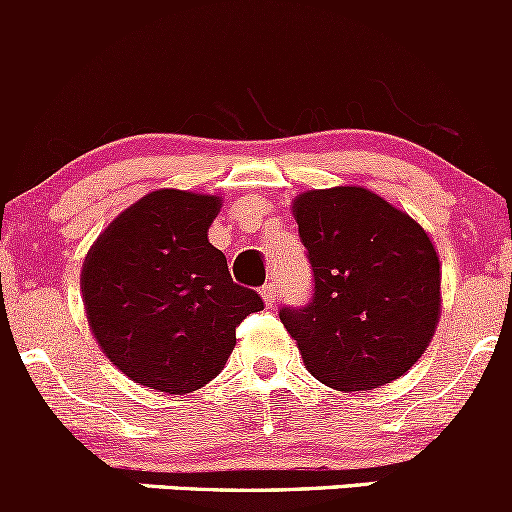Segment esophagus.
<instances>
[{
    "label": "esophagus",
    "mask_w": 512,
    "mask_h": 512,
    "mask_svg": "<svg viewBox=\"0 0 512 512\" xmlns=\"http://www.w3.org/2000/svg\"><path fill=\"white\" fill-rule=\"evenodd\" d=\"M261 298L266 301V306H273V303H276V298H278L276 286H273V283H266V286H261Z\"/></svg>",
    "instance_id": "34e87169"
}]
</instances>
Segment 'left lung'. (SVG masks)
<instances>
[{
    "label": "left lung",
    "instance_id": "obj_1",
    "mask_svg": "<svg viewBox=\"0 0 512 512\" xmlns=\"http://www.w3.org/2000/svg\"><path fill=\"white\" fill-rule=\"evenodd\" d=\"M293 216L313 296L278 316L308 373L336 391H373L401 378L440 318V261L428 234L361 186L306 191Z\"/></svg>",
    "mask_w": 512,
    "mask_h": 512
}]
</instances>
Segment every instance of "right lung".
Here are the masks:
<instances>
[{"mask_svg": "<svg viewBox=\"0 0 512 512\" xmlns=\"http://www.w3.org/2000/svg\"><path fill=\"white\" fill-rule=\"evenodd\" d=\"M221 199L159 189L116 216L86 254L82 296L101 351L134 383L191 393L221 373L236 326L263 308L209 244Z\"/></svg>", "mask_w": 512, "mask_h": 512, "instance_id": "1", "label": "right lung"}]
</instances>
